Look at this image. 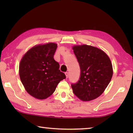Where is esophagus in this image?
Masks as SVG:
<instances>
[{
	"mask_svg": "<svg viewBox=\"0 0 133 133\" xmlns=\"http://www.w3.org/2000/svg\"><path fill=\"white\" fill-rule=\"evenodd\" d=\"M65 75H66V76L67 78L69 77V73H68V72H66V73H65Z\"/></svg>",
	"mask_w": 133,
	"mask_h": 133,
	"instance_id": "obj_1",
	"label": "esophagus"
}]
</instances>
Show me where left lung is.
Returning a JSON list of instances; mask_svg holds the SVG:
<instances>
[{"label":"left lung","mask_w":133,"mask_h":133,"mask_svg":"<svg viewBox=\"0 0 133 133\" xmlns=\"http://www.w3.org/2000/svg\"><path fill=\"white\" fill-rule=\"evenodd\" d=\"M80 69L77 83H72L73 93L83 101H90L102 94L111 81V61L103 50L88 45L73 47Z\"/></svg>","instance_id":"left-lung-1"}]
</instances>
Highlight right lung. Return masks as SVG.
Listing matches in <instances>:
<instances>
[{
  "label": "right lung",
  "mask_w": 133,
  "mask_h": 133,
  "mask_svg": "<svg viewBox=\"0 0 133 133\" xmlns=\"http://www.w3.org/2000/svg\"><path fill=\"white\" fill-rule=\"evenodd\" d=\"M57 44L50 43L34 46L27 51L19 64V75L27 92L38 99H45L55 92L66 75L54 59Z\"/></svg>",
  "instance_id": "right-lung-1"
}]
</instances>
